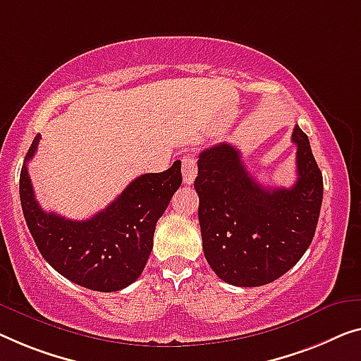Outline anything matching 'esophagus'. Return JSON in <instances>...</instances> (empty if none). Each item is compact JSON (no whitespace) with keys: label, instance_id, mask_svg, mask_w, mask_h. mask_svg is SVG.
I'll list each match as a JSON object with an SVG mask.
<instances>
[{"label":"esophagus","instance_id":"34e87169","mask_svg":"<svg viewBox=\"0 0 361 361\" xmlns=\"http://www.w3.org/2000/svg\"><path fill=\"white\" fill-rule=\"evenodd\" d=\"M181 173H183V180H185L186 185H191L195 181L196 175H197V165H196V159L192 155H186L181 160Z\"/></svg>","mask_w":361,"mask_h":361}]
</instances>
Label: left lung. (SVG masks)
<instances>
[{"label":"left lung","instance_id":"obj_1","mask_svg":"<svg viewBox=\"0 0 361 361\" xmlns=\"http://www.w3.org/2000/svg\"><path fill=\"white\" fill-rule=\"evenodd\" d=\"M297 181L262 188L240 150L220 142L202 150L195 188L204 256L224 282L259 287L283 276L313 241L322 202V173L297 125Z\"/></svg>","mask_w":361,"mask_h":361}]
</instances>
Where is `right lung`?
<instances>
[{"label": "right lung", "mask_w": 361, "mask_h": 361, "mask_svg": "<svg viewBox=\"0 0 361 361\" xmlns=\"http://www.w3.org/2000/svg\"><path fill=\"white\" fill-rule=\"evenodd\" d=\"M40 134L25 155L19 180L20 206L37 248L68 281L97 292H118L141 276L152 251L155 224L181 185V162L162 173H146L129 183L104 211L87 220H69L45 212L37 202L27 162Z\"/></svg>", "instance_id": "1"}]
</instances>
